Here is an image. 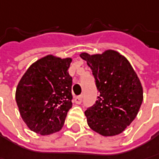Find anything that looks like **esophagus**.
Segmentation results:
<instances>
[{
  "instance_id": "obj_1",
  "label": "esophagus",
  "mask_w": 159,
  "mask_h": 159,
  "mask_svg": "<svg viewBox=\"0 0 159 159\" xmlns=\"http://www.w3.org/2000/svg\"><path fill=\"white\" fill-rule=\"evenodd\" d=\"M82 100H83V96H77L75 98V104H81Z\"/></svg>"
}]
</instances>
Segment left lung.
<instances>
[{
	"instance_id": "1",
	"label": "left lung",
	"mask_w": 159,
	"mask_h": 159,
	"mask_svg": "<svg viewBox=\"0 0 159 159\" xmlns=\"http://www.w3.org/2000/svg\"><path fill=\"white\" fill-rule=\"evenodd\" d=\"M80 57L91 67L99 91L98 100L84 112L88 125L103 136L119 134L134 120L141 107V81L128 59L116 51L94 55L83 52Z\"/></svg>"
}]
</instances>
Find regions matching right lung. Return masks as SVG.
<instances>
[{"instance_id":"1","label":"right lung","mask_w":159,"mask_h":159,"mask_svg":"<svg viewBox=\"0 0 159 159\" xmlns=\"http://www.w3.org/2000/svg\"><path fill=\"white\" fill-rule=\"evenodd\" d=\"M71 58L47 55L25 71L16 90V102L27 127L48 135L59 132L72 107Z\"/></svg>"}]
</instances>
